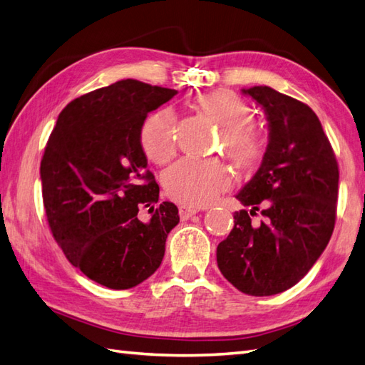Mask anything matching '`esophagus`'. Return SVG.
<instances>
[{
	"label": "esophagus",
	"instance_id": "34e87169",
	"mask_svg": "<svg viewBox=\"0 0 365 365\" xmlns=\"http://www.w3.org/2000/svg\"><path fill=\"white\" fill-rule=\"evenodd\" d=\"M197 212H200V209L192 207V206H180V217L181 220H189L192 215H195Z\"/></svg>",
	"mask_w": 365,
	"mask_h": 365
}]
</instances>
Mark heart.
<instances>
[{
	"label": "heart",
	"mask_w": 365,
	"mask_h": 365,
	"mask_svg": "<svg viewBox=\"0 0 365 365\" xmlns=\"http://www.w3.org/2000/svg\"><path fill=\"white\" fill-rule=\"evenodd\" d=\"M197 106L223 128L225 155L240 170L253 168L264 155V142L251 121V109L236 93L215 91L200 95ZM140 145L147 158L167 164L176 153V117L170 109L151 114L140 129ZM165 190L173 200L187 206H205L230 189L231 175L218 160L182 159L167 170Z\"/></svg>",
	"instance_id": "1"
}]
</instances>
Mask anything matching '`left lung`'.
I'll use <instances>...</instances> for the list:
<instances>
[{
    "label": "left lung",
    "mask_w": 365,
    "mask_h": 365,
    "mask_svg": "<svg viewBox=\"0 0 365 365\" xmlns=\"http://www.w3.org/2000/svg\"><path fill=\"white\" fill-rule=\"evenodd\" d=\"M269 121V145L255 176L236 198L251 206L217 247L223 277L255 297L295 286L327 248L336 223L339 167L315 112L272 87L242 88ZM262 207L261 224L250 215Z\"/></svg>",
    "instance_id": "left-lung-1"
}]
</instances>
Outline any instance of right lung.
<instances>
[{
    "mask_svg": "<svg viewBox=\"0 0 365 365\" xmlns=\"http://www.w3.org/2000/svg\"><path fill=\"white\" fill-rule=\"evenodd\" d=\"M178 92L123 79L73 100L48 139L40 164L53 236L71 265L109 289H131L162 262L178 207L159 201L140 129ZM148 207L143 219L140 209Z\"/></svg>",
    "mask_w": 365,
    "mask_h": 365,
    "instance_id": "1",
    "label": "right lung"
}]
</instances>
